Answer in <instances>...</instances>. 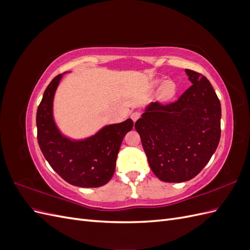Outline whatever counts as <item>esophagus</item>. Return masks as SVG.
I'll return each instance as SVG.
<instances>
[{"mask_svg": "<svg viewBox=\"0 0 250 250\" xmlns=\"http://www.w3.org/2000/svg\"><path fill=\"white\" fill-rule=\"evenodd\" d=\"M140 117H141L140 111H133V112H131V115H130V118L132 119L133 122H135V121H137L138 119H140Z\"/></svg>", "mask_w": 250, "mask_h": 250, "instance_id": "1", "label": "esophagus"}]
</instances>
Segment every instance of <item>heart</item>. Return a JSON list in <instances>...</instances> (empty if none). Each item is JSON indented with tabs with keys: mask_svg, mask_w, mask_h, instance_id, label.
I'll use <instances>...</instances> for the list:
<instances>
[{
	"mask_svg": "<svg viewBox=\"0 0 250 250\" xmlns=\"http://www.w3.org/2000/svg\"><path fill=\"white\" fill-rule=\"evenodd\" d=\"M158 83H160V81H155L154 85H157ZM174 94H175V84H174L172 81L164 82L160 89V96L162 99H170L171 97L174 96Z\"/></svg>",
	"mask_w": 250,
	"mask_h": 250,
	"instance_id": "obj_1",
	"label": "heart"
}]
</instances>
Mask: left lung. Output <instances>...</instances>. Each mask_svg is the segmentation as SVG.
Returning a JSON list of instances; mask_svg holds the SVG:
<instances>
[{
	"label": "left lung",
	"mask_w": 250,
	"mask_h": 250,
	"mask_svg": "<svg viewBox=\"0 0 250 250\" xmlns=\"http://www.w3.org/2000/svg\"><path fill=\"white\" fill-rule=\"evenodd\" d=\"M192 85L178 100L151 103L134 124L151 170L166 183L194 178L216 151L221 104L203 75L186 70Z\"/></svg>",
	"instance_id": "1"
}]
</instances>
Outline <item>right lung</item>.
I'll return each mask as SVG.
<instances>
[{
    "label": "right lung",
    "instance_id": "add662e5",
    "mask_svg": "<svg viewBox=\"0 0 250 250\" xmlns=\"http://www.w3.org/2000/svg\"><path fill=\"white\" fill-rule=\"evenodd\" d=\"M63 74L50 82L37 108L40 148L53 170L66 183L81 188L104 186L115 173L121 144L132 129L133 122L127 119L122 123L106 125L84 140L66 138L59 131L53 117V100Z\"/></svg>",
    "mask_w": 250,
    "mask_h": 250
}]
</instances>
